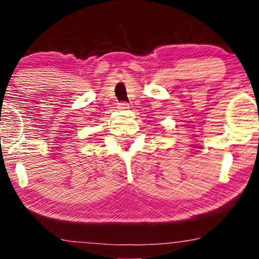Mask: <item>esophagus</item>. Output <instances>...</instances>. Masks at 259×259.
Returning a JSON list of instances; mask_svg holds the SVG:
<instances>
[{
    "mask_svg": "<svg viewBox=\"0 0 259 259\" xmlns=\"http://www.w3.org/2000/svg\"><path fill=\"white\" fill-rule=\"evenodd\" d=\"M118 108H119L120 111H125V109L129 108V103H127V102H119V103H118Z\"/></svg>",
    "mask_w": 259,
    "mask_h": 259,
    "instance_id": "esophagus-1",
    "label": "esophagus"
}]
</instances>
